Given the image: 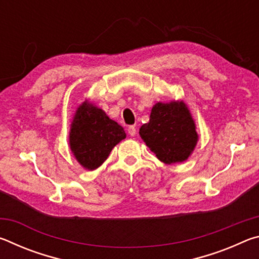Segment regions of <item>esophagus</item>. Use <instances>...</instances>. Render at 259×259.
<instances>
[{"label":"esophagus","mask_w":259,"mask_h":259,"mask_svg":"<svg viewBox=\"0 0 259 259\" xmlns=\"http://www.w3.org/2000/svg\"><path fill=\"white\" fill-rule=\"evenodd\" d=\"M128 133L130 136H136V134H137V130H136V126L135 125H130L128 128Z\"/></svg>","instance_id":"obj_1"}]
</instances>
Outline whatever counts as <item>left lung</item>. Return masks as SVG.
Returning <instances> with one entry per match:
<instances>
[{
    "label": "left lung",
    "mask_w": 259,
    "mask_h": 259,
    "mask_svg": "<svg viewBox=\"0 0 259 259\" xmlns=\"http://www.w3.org/2000/svg\"><path fill=\"white\" fill-rule=\"evenodd\" d=\"M139 135L165 164L185 161L198 142L194 121L183 102L155 104L150 122L140 126Z\"/></svg>",
    "instance_id": "8db88e82"
}]
</instances>
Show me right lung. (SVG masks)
<instances>
[{
  "mask_svg": "<svg viewBox=\"0 0 259 259\" xmlns=\"http://www.w3.org/2000/svg\"><path fill=\"white\" fill-rule=\"evenodd\" d=\"M125 136L123 128L109 119L104 111L83 103L74 116L69 144L80 164L95 170Z\"/></svg>",
  "mask_w": 259,
  "mask_h": 259,
  "instance_id": "add662e5",
  "label": "right lung"
}]
</instances>
